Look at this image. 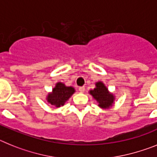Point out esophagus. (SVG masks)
I'll list each match as a JSON object with an SVG mask.
<instances>
[{"instance_id": "1", "label": "esophagus", "mask_w": 157, "mask_h": 157, "mask_svg": "<svg viewBox=\"0 0 157 157\" xmlns=\"http://www.w3.org/2000/svg\"><path fill=\"white\" fill-rule=\"evenodd\" d=\"M79 91H80V92H84L85 88H84V87H80V88H79Z\"/></svg>"}]
</instances>
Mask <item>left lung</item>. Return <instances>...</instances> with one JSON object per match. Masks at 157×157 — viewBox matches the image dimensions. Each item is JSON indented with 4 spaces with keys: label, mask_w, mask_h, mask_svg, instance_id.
Wrapping results in <instances>:
<instances>
[{
    "label": "left lung",
    "mask_w": 157,
    "mask_h": 157,
    "mask_svg": "<svg viewBox=\"0 0 157 157\" xmlns=\"http://www.w3.org/2000/svg\"><path fill=\"white\" fill-rule=\"evenodd\" d=\"M95 85V88L90 90L88 93L96 100L100 108L110 109L114 103L115 95L109 91L103 81H98Z\"/></svg>",
    "instance_id": "left-lung-1"
}]
</instances>
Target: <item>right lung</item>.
<instances>
[{
  "mask_svg": "<svg viewBox=\"0 0 157 157\" xmlns=\"http://www.w3.org/2000/svg\"><path fill=\"white\" fill-rule=\"evenodd\" d=\"M75 92L76 90L73 87L66 86L64 83L58 82L52 91L47 94L46 99L50 105L58 108L64 106L65 102L69 100Z\"/></svg>",
  "mask_w": 157,
  "mask_h": 157,
  "instance_id": "obj_1",
  "label": "right lung"
}]
</instances>
